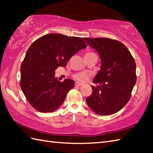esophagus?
<instances>
[{
	"label": "esophagus",
	"instance_id": "1",
	"mask_svg": "<svg viewBox=\"0 0 153 153\" xmlns=\"http://www.w3.org/2000/svg\"><path fill=\"white\" fill-rule=\"evenodd\" d=\"M75 85H76V86H79H79H82V85H83V83L76 82V83H75Z\"/></svg>",
	"mask_w": 153,
	"mask_h": 153
}]
</instances>
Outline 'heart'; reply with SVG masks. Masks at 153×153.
Wrapping results in <instances>:
<instances>
[{"label":"heart","instance_id":"b5f03b06","mask_svg":"<svg viewBox=\"0 0 153 153\" xmlns=\"http://www.w3.org/2000/svg\"><path fill=\"white\" fill-rule=\"evenodd\" d=\"M91 76L90 73L87 72V71H83V72H80L78 74H76L74 75V78L79 81V82H86L87 80H88L89 76Z\"/></svg>","mask_w":153,"mask_h":153}]
</instances>
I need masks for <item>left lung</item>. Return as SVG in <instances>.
<instances>
[{
	"label": "left lung",
	"instance_id": "obj_1",
	"mask_svg": "<svg viewBox=\"0 0 153 153\" xmlns=\"http://www.w3.org/2000/svg\"><path fill=\"white\" fill-rule=\"evenodd\" d=\"M84 39L96 50L101 59V68L91 85L93 93L87 97V105L96 114L106 116L120 111L131 98L137 80L134 58L124 45L108 38Z\"/></svg>",
	"mask_w": 153,
	"mask_h": 153
}]
</instances>
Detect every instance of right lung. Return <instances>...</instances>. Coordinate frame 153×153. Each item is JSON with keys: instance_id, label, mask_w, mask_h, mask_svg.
I'll list each match as a JSON object with an SVG mask.
<instances>
[{"instance_id": "right-lung-1", "label": "right lung", "mask_w": 153, "mask_h": 153, "mask_svg": "<svg viewBox=\"0 0 153 153\" xmlns=\"http://www.w3.org/2000/svg\"><path fill=\"white\" fill-rule=\"evenodd\" d=\"M87 47L82 38L50 33L37 39L28 48L21 68L20 87L31 106L41 112L58 109L74 81L60 82L54 77L58 67H64L71 57Z\"/></svg>"}]
</instances>
